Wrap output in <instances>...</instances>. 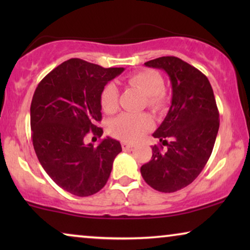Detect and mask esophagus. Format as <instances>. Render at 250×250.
Returning a JSON list of instances; mask_svg holds the SVG:
<instances>
[{
    "mask_svg": "<svg viewBox=\"0 0 250 250\" xmlns=\"http://www.w3.org/2000/svg\"><path fill=\"white\" fill-rule=\"evenodd\" d=\"M122 148H123V150H129V149H132L133 148V145L132 143H128V142H122Z\"/></svg>",
    "mask_w": 250,
    "mask_h": 250,
    "instance_id": "obj_1",
    "label": "esophagus"
}]
</instances>
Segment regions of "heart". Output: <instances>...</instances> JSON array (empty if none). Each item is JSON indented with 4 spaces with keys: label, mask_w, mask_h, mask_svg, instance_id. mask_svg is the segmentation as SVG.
Instances as JSON below:
<instances>
[{
    "label": "heart",
    "mask_w": 250,
    "mask_h": 250,
    "mask_svg": "<svg viewBox=\"0 0 250 250\" xmlns=\"http://www.w3.org/2000/svg\"><path fill=\"white\" fill-rule=\"evenodd\" d=\"M128 84L139 88L146 97V105L152 110H160L166 102L164 91V80L159 73L146 69L129 75ZM101 107L105 112L112 114L118 107V88L114 83H108L100 95ZM152 127V121L146 114L124 112L112 119L109 124V132L123 141L135 142L141 139Z\"/></svg>",
    "instance_id": "1"
}]
</instances>
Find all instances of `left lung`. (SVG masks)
Instances as JSON below:
<instances>
[{"instance_id": "left-lung-1", "label": "left lung", "mask_w": 250, "mask_h": 250, "mask_svg": "<svg viewBox=\"0 0 250 250\" xmlns=\"http://www.w3.org/2000/svg\"><path fill=\"white\" fill-rule=\"evenodd\" d=\"M145 64L166 71L173 95L168 114L152 134L167 148L153 146L151 160L141 166V174L155 190L175 192L192 183L207 164L220 114L209 81L197 68L176 57L157 58Z\"/></svg>"}]
</instances>
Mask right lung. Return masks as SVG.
Wrapping results in <instances>:
<instances>
[{
	"mask_svg": "<svg viewBox=\"0 0 250 250\" xmlns=\"http://www.w3.org/2000/svg\"><path fill=\"white\" fill-rule=\"evenodd\" d=\"M124 68H104L69 59L50 71L37 85L30 104L33 146L44 170L60 188L77 197L97 193L110 176L122 151L115 139L98 146L86 145L92 131L101 136V92Z\"/></svg>",
	"mask_w": 250,
	"mask_h": 250,
	"instance_id": "add662e5",
	"label": "right lung"
}]
</instances>
